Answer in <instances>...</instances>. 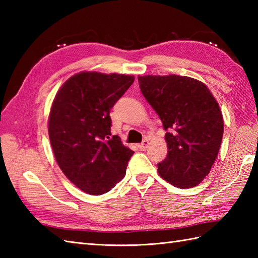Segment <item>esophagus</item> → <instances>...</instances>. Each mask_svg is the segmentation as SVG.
Here are the masks:
<instances>
[{"label": "esophagus", "mask_w": 258, "mask_h": 258, "mask_svg": "<svg viewBox=\"0 0 258 258\" xmlns=\"http://www.w3.org/2000/svg\"><path fill=\"white\" fill-rule=\"evenodd\" d=\"M149 145H150L149 140L145 139L143 142H142L141 144H139V149H140L141 151H145V150L147 149V147H149Z\"/></svg>", "instance_id": "1"}]
</instances>
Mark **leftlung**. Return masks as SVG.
I'll use <instances>...</instances> for the list:
<instances>
[{
	"instance_id": "8db88e82",
	"label": "left lung",
	"mask_w": 258,
	"mask_h": 258,
	"mask_svg": "<svg viewBox=\"0 0 258 258\" xmlns=\"http://www.w3.org/2000/svg\"><path fill=\"white\" fill-rule=\"evenodd\" d=\"M140 89L167 131V156L160 176L178 188L199 185L220 151L224 120L220 105L203 82L180 75L139 76Z\"/></svg>"
}]
</instances>
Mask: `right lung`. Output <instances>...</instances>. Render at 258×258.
Here are the masks:
<instances>
[{"instance_id": "add662e5", "label": "right lung", "mask_w": 258, "mask_h": 258, "mask_svg": "<svg viewBox=\"0 0 258 258\" xmlns=\"http://www.w3.org/2000/svg\"><path fill=\"white\" fill-rule=\"evenodd\" d=\"M134 76L80 72L65 81L48 115V136L59 168L91 195L111 190L125 176L132 150L111 138L109 111Z\"/></svg>"}]
</instances>
